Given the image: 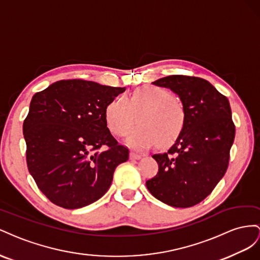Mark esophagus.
Segmentation results:
<instances>
[{
	"label": "esophagus",
	"instance_id": "esophagus-1",
	"mask_svg": "<svg viewBox=\"0 0 260 260\" xmlns=\"http://www.w3.org/2000/svg\"><path fill=\"white\" fill-rule=\"evenodd\" d=\"M140 158H142V154H138V153L133 152V151L129 153V159H132V160H138Z\"/></svg>",
	"mask_w": 260,
	"mask_h": 260
}]
</instances>
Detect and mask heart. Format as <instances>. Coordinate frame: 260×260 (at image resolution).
<instances>
[{"instance_id": "1", "label": "heart", "mask_w": 260, "mask_h": 260, "mask_svg": "<svg viewBox=\"0 0 260 260\" xmlns=\"http://www.w3.org/2000/svg\"><path fill=\"white\" fill-rule=\"evenodd\" d=\"M137 115L138 126L126 142L135 148L157 144L168 148L177 142L186 127L187 112L183 102L167 88L145 85L134 89L125 98L110 101L105 109V122L116 137L125 136Z\"/></svg>"}]
</instances>
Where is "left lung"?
Returning a JSON list of instances; mask_svg holds the SVG:
<instances>
[{"label":"left lung","instance_id":"1","mask_svg":"<svg viewBox=\"0 0 260 260\" xmlns=\"http://www.w3.org/2000/svg\"><path fill=\"white\" fill-rule=\"evenodd\" d=\"M153 84L179 94L187 123L168 152L152 155L159 172L146 185L162 203L188 208L210 195L226 172L235 137L231 107L225 95L203 78L171 75Z\"/></svg>","mask_w":260,"mask_h":260}]
</instances>
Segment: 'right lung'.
Returning <instances> with one entry per match:
<instances>
[{
  "label": "right lung",
  "mask_w": 260,
  "mask_h": 260,
  "mask_svg": "<svg viewBox=\"0 0 260 260\" xmlns=\"http://www.w3.org/2000/svg\"><path fill=\"white\" fill-rule=\"evenodd\" d=\"M125 88L84 79L58 80L34 94L23 133L26 161L38 188L54 205L77 209L106 194L128 148L118 145L105 109Z\"/></svg>",
  "instance_id": "1"
}]
</instances>
